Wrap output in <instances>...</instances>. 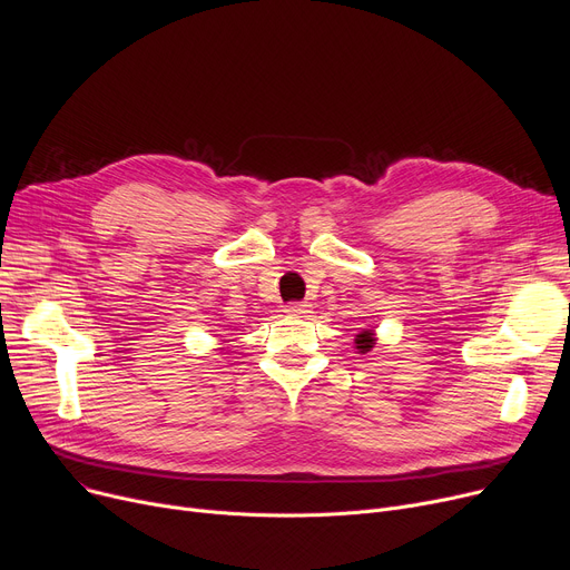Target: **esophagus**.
Wrapping results in <instances>:
<instances>
[{"label":"esophagus","instance_id":"obj_1","mask_svg":"<svg viewBox=\"0 0 570 570\" xmlns=\"http://www.w3.org/2000/svg\"><path fill=\"white\" fill-rule=\"evenodd\" d=\"M309 309H312L309 303H291V305H286L284 312L288 316H305V314H309Z\"/></svg>","mask_w":570,"mask_h":570}]
</instances>
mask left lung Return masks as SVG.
<instances>
[{"mask_svg":"<svg viewBox=\"0 0 570 570\" xmlns=\"http://www.w3.org/2000/svg\"><path fill=\"white\" fill-rule=\"evenodd\" d=\"M353 344H355L353 346L355 353H361V355L370 353L374 348V344H376V331H374V327H363V331L355 335Z\"/></svg>","mask_w":570,"mask_h":570,"instance_id":"8db88e82","label":"left lung"}]
</instances>
